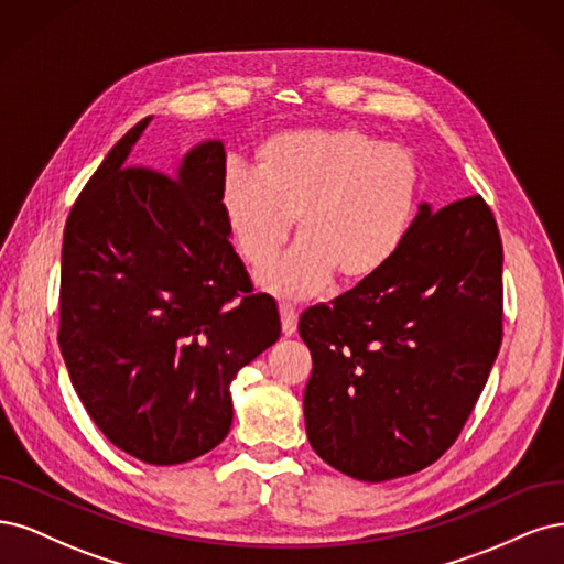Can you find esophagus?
I'll return each instance as SVG.
<instances>
[{
  "label": "esophagus",
  "instance_id": "1",
  "mask_svg": "<svg viewBox=\"0 0 564 564\" xmlns=\"http://www.w3.org/2000/svg\"><path fill=\"white\" fill-rule=\"evenodd\" d=\"M279 314H281V330H283V335H285V337L295 335V330H297V314H295V308L281 304V306H279Z\"/></svg>",
  "mask_w": 564,
  "mask_h": 564
}]
</instances>
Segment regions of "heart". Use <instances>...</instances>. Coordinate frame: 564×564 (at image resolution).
Instances as JSON below:
<instances>
[{
	"mask_svg": "<svg viewBox=\"0 0 564 564\" xmlns=\"http://www.w3.org/2000/svg\"><path fill=\"white\" fill-rule=\"evenodd\" d=\"M420 198L422 166L408 148L360 129H300L262 140L256 173L225 175L220 210L252 269L269 264L295 220L300 241L258 281L300 300L333 279L341 288L372 281L408 239Z\"/></svg>",
	"mask_w": 564,
	"mask_h": 564,
	"instance_id": "heart-1",
	"label": "heart"
}]
</instances>
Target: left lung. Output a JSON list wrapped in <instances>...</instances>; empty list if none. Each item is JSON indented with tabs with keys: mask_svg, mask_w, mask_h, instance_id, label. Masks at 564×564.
<instances>
[{
	"mask_svg": "<svg viewBox=\"0 0 564 564\" xmlns=\"http://www.w3.org/2000/svg\"><path fill=\"white\" fill-rule=\"evenodd\" d=\"M503 248L482 196L420 206L379 274L308 306L300 335L308 443L351 478L384 482L431 466L474 412L503 335Z\"/></svg>",
	"mask_w": 564,
	"mask_h": 564,
	"instance_id": "left-lung-1",
	"label": "left lung"
}]
</instances>
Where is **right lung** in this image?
I'll list each match as a JSON object with an SVG mask.
<instances>
[{
	"mask_svg": "<svg viewBox=\"0 0 564 564\" xmlns=\"http://www.w3.org/2000/svg\"><path fill=\"white\" fill-rule=\"evenodd\" d=\"M150 121L115 144L69 210L58 344L105 438L173 466L225 441L231 381L281 337V321L229 241L225 144H196L175 177L131 166Z\"/></svg>",
	"mask_w": 564,
	"mask_h": 564,
	"instance_id": "add662e5",
	"label": "right lung"
}]
</instances>
